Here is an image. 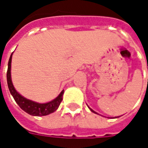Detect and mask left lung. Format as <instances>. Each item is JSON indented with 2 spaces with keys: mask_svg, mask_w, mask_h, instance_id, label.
I'll return each mask as SVG.
<instances>
[{
  "mask_svg": "<svg viewBox=\"0 0 148 148\" xmlns=\"http://www.w3.org/2000/svg\"><path fill=\"white\" fill-rule=\"evenodd\" d=\"M90 110H91V111H92V112H94V113H97V112H94V111H93V109H90Z\"/></svg>",
  "mask_w": 148,
  "mask_h": 148,
  "instance_id": "1",
  "label": "left lung"
}]
</instances>
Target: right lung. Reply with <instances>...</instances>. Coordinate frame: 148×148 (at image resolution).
I'll use <instances>...</instances> for the list:
<instances>
[{
    "label": "right lung",
    "instance_id": "obj_1",
    "mask_svg": "<svg viewBox=\"0 0 148 148\" xmlns=\"http://www.w3.org/2000/svg\"><path fill=\"white\" fill-rule=\"evenodd\" d=\"M12 55L9 58L8 64V71H7V82L8 86L13 98L17 103V105L21 107V109H23L24 112H26L28 114L36 116H47V115L52 113L57 110L60 103L62 101V95L64 93V90H62L59 93L55 99L47 103H40L35 102L33 101H31L27 98H25L23 96H21L16 90H15L14 86L12 85L11 79V62H12Z\"/></svg>",
    "mask_w": 148,
    "mask_h": 148
}]
</instances>
